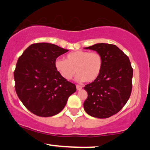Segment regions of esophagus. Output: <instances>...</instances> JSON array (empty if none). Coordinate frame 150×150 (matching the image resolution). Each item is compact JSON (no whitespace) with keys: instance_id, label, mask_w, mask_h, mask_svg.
Returning a JSON list of instances; mask_svg holds the SVG:
<instances>
[{"instance_id":"esophagus-1","label":"esophagus","mask_w":150,"mask_h":150,"mask_svg":"<svg viewBox=\"0 0 150 150\" xmlns=\"http://www.w3.org/2000/svg\"><path fill=\"white\" fill-rule=\"evenodd\" d=\"M76 88H77V90H81V89H82V86H80V85H76Z\"/></svg>"}]
</instances>
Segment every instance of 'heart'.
<instances>
[{"mask_svg":"<svg viewBox=\"0 0 150 150\" xmlns=\"http://www.w3.org/2000/svg\"><path fill=\"white\" fill-rule=\"evenodd\" d=\"M103 58L100 53L83 50L73 51L66 55L65 60L55 61V68L65 80H69L77 74L78 82H92L100 75L103 67Z\"/></svg>","mask_w":150,"mask_h":150,"instance_id":"b5f03b06","label":"heart"}]
</instances>
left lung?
Returning a JSON list of instances; mask_svg holds the SVG:
<instances>
[{"label":"left lung","mask_w":150,"mask_h":150,"mask_svg":"<svg viewBox=\"0 0 150 150\" xmlns=\"http://www.w3.org/2000/svg\"><path fill=\"white\" fill-rule=\"evenodd\" d=\"M85 49L100 53L104 63L99 77L84 87L88 94L84 109L92 117L108 118L121 110L130 98L133 70L128 56L116 45L99 43Z\"/></svg>","instance_id":"left-lung-1"}]
</instances>
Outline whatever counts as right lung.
Masks as SVG:
<instances>
[{"instance_id":"right-lung-1","label":"right lung","mask_w":150,"mask_h":150,"mask_svg":"<svg viewBox=\"0 0 150 150\" xmlns=\"http://www.w3.org/2000/svg\"><path fill=\"white\" fill-rule=\"evenodd\" d=\"M67 51L50 43H37L29 46L17 62L15 91L24 106L38 116L58 114L76 92L75 85L55 68L56 58Z\"/></svg>"}]
</instances>
